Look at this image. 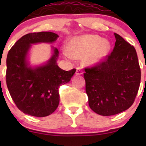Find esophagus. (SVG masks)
<instances>
[{
  "label": "esophagus",
  "mask_w": 146,
  "mask_h": 146,
  "mask_svg": "<svg viewBox=\"0 0 146 146\" xmlns=\"http://www.w3.org/2000/svg\"><path fill=\"white\" fill-rule=\"evenodd\" d=\"M76 74H77V75H81V74H82V70L81 68L78 67L77 68H76Z\"/></svg>",
  "instance_id": "obj_1"
}]
</instances>
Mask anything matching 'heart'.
I'll use <instances>...</instances> for the list:
<instances>
[{
    "label": "heart",
    "mask_w": 146,
    "mask_h": 146,
    "mask_svg": "<svg viewBox=\"0 0 146 146\" xmlns=\"http://www.w3.org/2000/svg\"><path fill=\"white\" fill-rule=\"evenodd\" d=\"M69 49L64 53L70 59L84 56L88 64H95L102 61L110 50V43L107 39L95 35H85L75 36L69 41Z\"/></svg>",
    "instance_id": "1"
}]
</instances>
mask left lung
I'll use <instances>...</instances> for the list:
<instances>
[{"label":"left lung","instance_id":"obj_1","mask_svg":"<svg viewBox=\"0 0 146 146\" xmlns=\"http://www.w3.org/2000/svg\"><path fill=\"white\" fill-rule=\"evenodd\" d=\"M115 46L104 61L85 68L89 106L102 116L128 110L134 102L141 82V68L134 47L114 33Z\"/></svg>","mask_w":146,"mask_h":146}]
</instances>
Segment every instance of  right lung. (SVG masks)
I'll return each instance as SVG.
<instances>
[{
    "label": "right lung",
    "mask_w": 146,
    "mask_h": 146,
    "mask_svg": "<svg viewBox=\"0 0 146 146\" xmlns=\"http://www.w3.org/2000/svg\"><path fill=\"white\" fill-rule=\"evenodd\" d=\"M58 35L51 32L29 33L22 36L7 56L6 84L12 99L25 114L44 117L52 114L59 104L60 85L70 81L76 68L62 70L56 64L58 51L44 65L32 68L27 61L31 44L53 43Z\"/></svg>",
    "instance_id": "obj_1"
}]
</instances>
